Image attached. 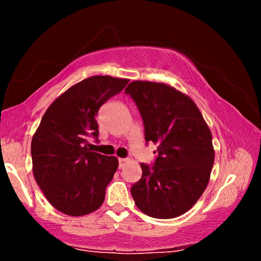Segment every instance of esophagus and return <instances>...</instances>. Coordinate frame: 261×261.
Instances as JSON below:
<instances>
[{
  "label": "esophagus",
  "mask_w": 261,
  "mask_h": 261,
  "mask_svg": "<svg viewBox=\"0 0 261 261\" xmlns=\"http://www.w3.org/2000/svg\"><path fill=\"white\" fill-rule=\"evenodd\" d=\"M126 161H127V159H124V158H120V159H118V167L123 168V166L125 165Z\"/></svg>",
  "instance_id": "obj_1"
}]
</instances>
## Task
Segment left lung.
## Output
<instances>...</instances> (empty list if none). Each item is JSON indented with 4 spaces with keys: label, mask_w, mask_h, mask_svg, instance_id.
<instances>
[{
    "label": "left lung",
    "mask_w": 261,
    "mask_h": 261,
    "mask_svg": "<svg viewBox=\"0 0 261 261\" xmlns=\"http://www.w3.org/2000/svg\"><path fill=\"white\" fill-rule=\"evenodd\" d=\"M143 118L145 140L158 144L152 166L131 187L148 216L173 219L189 211L208 184L214 163L212 134L193 101L161 83L136 81L125 88Z\"/></svg>",
    "instance_id": "obj_1"
}]
</instances>
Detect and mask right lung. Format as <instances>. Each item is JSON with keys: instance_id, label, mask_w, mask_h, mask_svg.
<instances>
[{"instance_id": "obj_1", "label": "right lung", "mask_w": 261, "mask_h": 261, "mask_svg": "<svg viewBox=\"0 0 261 261\" xmlns=\"http://www.w3.org/2000/svg\"><path fill=\"white\" fill-rule=\"evenodd\" d=\"M127 82L110 76L84 79L59 96L41 118L31 144L33 174L48 201L62 213L81 216L102 205L118 161L92 152L87 140H98L96 114Z\"/></svg>"}]
</instances>
